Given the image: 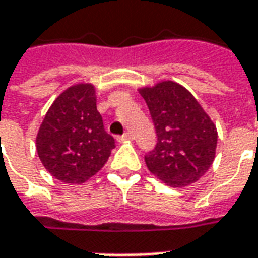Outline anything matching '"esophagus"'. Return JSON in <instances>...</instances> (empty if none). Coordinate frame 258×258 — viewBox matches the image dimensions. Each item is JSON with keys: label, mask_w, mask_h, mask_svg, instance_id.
<instances>
[{"label": "esophagus", "mask_w": 258, "mask_h": 258, "mask_svg": "<svg viewBox=\"0 0 258 258\" xmlns=\"http://www.w3.org/2000/svg\"><path fill=\"white\" fill-rule=\"evenodd\" d=\"M131 140H133V134L131 133H125L124 136L118 138V141H131Z\"/></svg>", "instance_id": "1"}]
</instances>
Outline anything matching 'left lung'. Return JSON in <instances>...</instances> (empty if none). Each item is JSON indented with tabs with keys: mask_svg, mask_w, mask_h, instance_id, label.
I'll list each match as a JSON object with an SVG mask.
<instances>
[{
	"mask_svg": "<svg viewBox=\"0 0 258 258\" xmlns=\"http://www.w3.org/2000/svg\"><path fill=\"white\" fill-rule=\"evenodd\" d=\"M158 141L145 155L150 172L172 188L195 183L213 164L216 125L194 94L172 80L140 89Z\"/></svg>",
	"mask_w": 258,
	"mask_h": 258,
	"instance_id": "obj_1",
	"label": "left lung"
}]
</instances>
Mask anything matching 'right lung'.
Segmentation results:
<instances>
[{
  "label": "right lung",
  "mask_w": 258,
  "mask_h": 258,
  "mask_svg": "<svg viewBox=\"0 0 258 258\" xmlns=\"http://www.w3.org/2000/svg\"><path fill=\"white\" fill-rule=\"evenodd\" d=\"M92 83L62 92L49 107L36 136V151L56 179L80 185L104 166L115 147L96 106Z\"/></svg>",
  "instance_id": "obj_1"
}]
</instances>
